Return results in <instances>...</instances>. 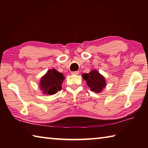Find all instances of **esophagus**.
<instances>
[{"instance_id":"obj_1","label":"esophagus","mask_w":148,"mask_h":148,"mask_svg":"<svg viewBox=\"0 0 148 148\" xmlns=\"http://www.w3.org/2000/svg\"><path fill=\"white\" fill-rule=\"evenodd\" d=\"M79 71H74V72H71V74L72 75H77V74H79Z\"/></svg>"}]
</instances>
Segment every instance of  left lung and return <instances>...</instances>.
I'll list each match as a JSON object with an SVG mask.
<instances>
[{
	"label": "left lung",
	"instance_id": "1",
	"mask_svg": "<svg viewBox=\"0 0 148 148\" xmlns=\"http://www.w3.org/2000/svg\"><path fill=\"white\" fill-rule=\"evenodd\" d=\"M82 77L86 81L87 85L92 92L100 93L106 86L105 77L95 69L91 71L89 73L83 74Z\"/></svg>",
	"mask_w": 148,
	"mask_h": 148
}]
</instances>
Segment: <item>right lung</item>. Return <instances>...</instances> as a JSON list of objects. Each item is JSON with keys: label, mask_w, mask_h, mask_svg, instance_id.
I'll list each match as a JSON object with an SVG mask.
<instances>
[{"label": "right lung", "mask_w": 148, "mask_h": 148, "mask_svg": "<svg viewBox=\"0 0 148 148\" xmlns=\"http://www.w3.org/2000/svg\"><path fill=\"white\" fill-rule=\"evenodd\" d=\"M65 79L64 74L55 69H49L41 77L39 88L44 95H53L62 89V84Z\"/></svg>", "instance_id": "add662e5"}]
</instances>
